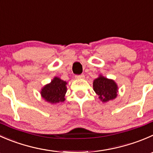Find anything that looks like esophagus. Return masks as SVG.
Returning <instances> with one entry per match:
<instances>
[{
    "label": "esophagus",
    "mask_w": 153,
    "mask_h": 153,
    "mask_svg": "<svg viewBox=\"0 0 153 153\" xmlns=\"http://www.w3.org/2000/svg\"><path fill=\"white\" fill-rule=\"evenodd\" d=\"M76 79H84L85 78V75L84 74H81V75H76Z\"/></svg>",
    "instance_id": "1"
}]
</instances>
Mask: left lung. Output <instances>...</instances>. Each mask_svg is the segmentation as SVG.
Here are the masks:
<instances>
[{"mask_svg": "<svg viewBox=\"0 0 153 153\" xmlns=\"http://www.w3.org/2000/svg\"><path fill=\"white\" fill-rule=\"evenodd\" d=\"M93 88L102 102L113 100L117 97L118 86L115 81L101 74L94 80Z\"/></svg>", "mask_w": 153, "mask_h": 153, "instance_id": "left-lung-1", "label": "left lung"}]
</instances>
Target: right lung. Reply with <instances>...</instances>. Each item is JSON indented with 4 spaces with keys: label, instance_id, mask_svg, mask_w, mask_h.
<instances>
[{
    "label": "right lung",
    "instance_id": "add662e5",
    "mask_svg": "<svg viewBox=\"0 0 153 153\" xmlns=\"http://www.w3.org/2000/svg\"><path fill=\"white\" fill-rule=\"evenodd\" d=\"M67 82L55 76L51 82L45 85L41 89V96L46 102L53 105L64 102L67 92Z\"/></svg>",
    "mask_w": 153,
    "mask_h": 153
}]
</instances>
